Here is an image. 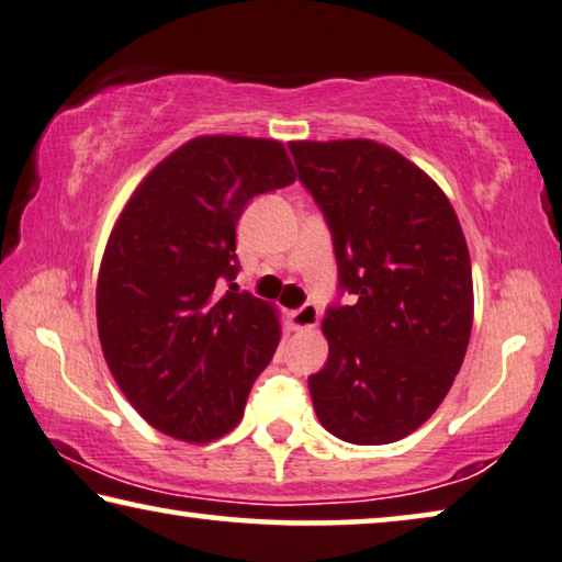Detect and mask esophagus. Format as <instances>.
Masks as SVG:
<instances>
[{
	"label": "esophagus",
	"mask_w": 562,
	"mask_h": 562,
	"mask_svg": "<svg viewBox=\"0 0 562 562\" xmlns=\"http://www.w3.org/2000/svg\"><path fill=\"white\" fill-rule=\"evenodd\" d=\"M290 325L295 329H307V327H315L317 319H319V310L313 302H305V305H300L297 310H290Z\"/></svg>",
	"instance_id": "1"
}]
</instances>
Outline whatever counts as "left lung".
<instances>
[{"label": "left lung", "mask_w": 562, "mask_h": 562, "mask_svg": "<svg viewBox=\"0 0 562 562\" xmlns=\"http://www.w3.org/2000/svg\"><path fill=\"white\" fill-rule=\"evenodd\" d=\"M333 235L337 290L325 368L307 378L327 432L352 445L405 438L456 380L473 329L460 222L420 167L370 139L290 142Z\"/></svg>", "instance_id": "obj_1"}]
</instances>
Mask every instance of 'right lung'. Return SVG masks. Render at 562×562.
Listing matches in <instances>:
<instances>
[{
  "label": "right lung",
  "instance_id": "1",
  "mask_svg": "<svg viewBox=\"0 0 562 562\" xmlns=\"http://www.w3.org/2000/svg\"><path fill=\"white\" fill-rule=\"evenodd\" d=\"M292 182L280 142L198 137L122 210L97 280V329L124 397L159 432L210 442L243 417L280 323L237 292L235 227L249 200ZM222 281L231 290L220 296Z\"/></svg>",
  "mask_w": 562,
  "mask_h": 562
}]
</instances>
